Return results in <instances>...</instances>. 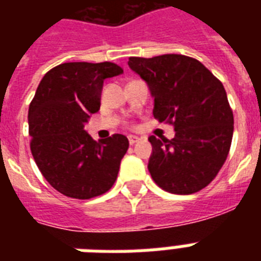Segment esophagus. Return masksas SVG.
Listing matches in <instances>:
<instances>
[{"instance_id": "1", "label": "esophagus", "mask_w": 261, "mask_h": 261, "mask_svg": "<svg viewBox=\"0 0 261 261\" xmlns=\"http://www.w3.org/2000/svg\"><path fill=\"white\" fill-rule=\"evenodd\" d=\"M128 142H130V145H134V143L139 142V138L135 135H128Z\"/></svg>"}]
</instances>
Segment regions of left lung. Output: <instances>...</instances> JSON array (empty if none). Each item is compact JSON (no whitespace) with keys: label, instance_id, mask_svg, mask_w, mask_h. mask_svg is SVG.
Returning a JSON list of instances; mask_svg holds the SVG:
<instances>
[{"label":"left lung","instance_id":"8db88e82","mask_svg":"<svg viewBox=\"0 0 261 261\" xmlns=\"http://www.w3.org/2000/svg\"><path fill=\"white\" fill-rule=\"evenodd\" d=\"M154 97L153 115L174 127L173 139L151 135L149 172L171 194L190 195L207 187L230 150L234 119L222 83L198 59L180 54L130 57Z\"/></svg>","mask_w":261,"mask_h":261}]
</instances>
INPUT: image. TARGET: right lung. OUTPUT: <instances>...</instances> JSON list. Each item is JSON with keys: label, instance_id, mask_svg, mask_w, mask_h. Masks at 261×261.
I'll list each match as a JSON object with an SVG mask.
<instances>
[{"label": "right lung", "instance_id": "add662e5", "mask_svg": "<svg viewBox=\"0 0 261 261\" xmlns=\"http://www.w3.org/2000/svg\"><path fill=\"white\" fill-rule=\"evenodd\" d=\"M122 73L112 62H67L39 84L28 110L31 151L44 178L65 196L94 198L118 177L128 139L114 134L96 142L84 124L100 110L104 80Z\"/></svg>", "mask_w": 261, "mask_h": 261}]
</instances>
